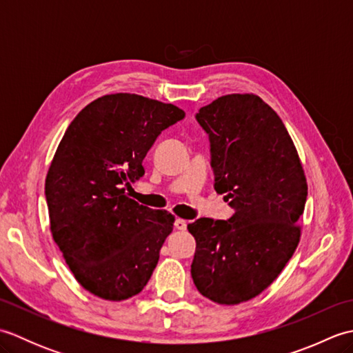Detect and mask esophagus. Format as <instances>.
<instances>
[{
  "mask_svg": "<svg viewBox=\"0 0 353 353\" xmlns=\"http://www.w3.org/2000/svg\"><path fill=\"white\" fill-rule=\"evenodd\" d=\"M174 226H176L177 230H185V229H186V221H185V220H181V219H177V220L174 221Z\"/></svg>",
  "mask_w": 353,
  "mask_h": 353,
  "instance_id": "esophagus-1",
  "label": "esophagus"
}]
</instances>
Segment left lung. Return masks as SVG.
Masks as SVG:
<instances>
[{
	"label": "left lung",
	"instance_id": "1",
	"mask_svg": "<svg viewBox=\"0 0 353 353\" xmlns=\"http://www.w3.org/2000/svg\"><path fill=\"white\" fill-rule=\"evenodd\" d=\"M211 144L214 188L235 214L188 224L191 276L220 305L250 301L283 270L301 239L308 185L279 115L253 94H230L196 114Z\"/></svg>",
	"mask_w": 353,
	"mask_h": 353
}]
</instances>
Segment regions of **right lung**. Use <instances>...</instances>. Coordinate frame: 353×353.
<instances>
[{
    "label": "right lung",
    "mask_w": 353,
    "mask_h": 353,
    "mask_svg": "<svg viewBox=\"0 0 353 353\" xmlns=\"http://www.w3.org/2000/svg\"><path fill=\"white\" fill-rule=\"evenodd\" d=\"M185 118L174 104L137 94L89 103L66 129L45 181L50 229L77 282L106 301L145 287L174 216L125 196L144 176L157 137Z\"/></svg>",
    "instance_id": "right-lung-1"
}]
</instances>
